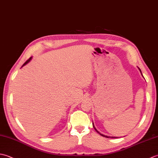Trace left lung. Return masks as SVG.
Instances as JSON below:
<instances>
[{"instance_id": "left-lung-1", "label": "left lung", "mask_w": 158, "mask_h": 158, "mask_svg": "<svg viewBox=\"0 0 158 158\" xmlns=\"http://www.w3.org/2000/svg\"><path fill=\"white\" fill-rule=\"evenodd\" d=\"M139 70H140V69H139ZM140 73H141V71H140ZM93 127H94V129H95V130L96 131H97L96 130V129L95 128V127H94V123H93ZM97 132H98V131H97ZM99 133V132H98ZM100 134V133H99ZM100 135H101V134H100ZM102 136H105V137H106V138H111V139H116V138H117V137H113V136H104V135H101Z\"/></svg>"}]
</instances>
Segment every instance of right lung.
<instances>
[{"label":"right lung","mask_w":158,"mask_h":158,"mask_svg":"<svg viewBox=\"0 0 158 158\" xmlns=\"http://www.w3.org/2000/svg\"><path fill=\"white\" fill-rule=\"evenodd\" d=\"M31 58H31H31H29V59H28V60H27V61H26V62H25L24 64H23V66H24V65H26V64H27V63H28V62H29L30 61H31Z\"/></svg>","instance_id":"obj_1"}]
</instances>
